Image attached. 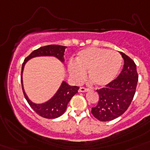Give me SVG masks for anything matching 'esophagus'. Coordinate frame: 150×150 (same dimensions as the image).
Segmentation results:
<instances>
[{"label": "esophagus", "mask_w": 150, "mask_h": 150, "mask_svg": "<svg viewBox=\"0 0 150 150\" xmlns=\"http://www.w3.org/2000/svg\"><path fill=\"white\" fill-rule=\"evenodd\" d=\"M79 91L82 92V93H84V92L88 91V89H87V88H85V87H80L79 89Z\"/></svg>", "instance_id": "esophagus-1"}]
</instances>
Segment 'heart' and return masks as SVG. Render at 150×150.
<instances>
[{
  "label": "heart",
  "mask_w": 150,
  "mask_h": 150,
  "mask_svg": "<svg viewBox=\"0 0 150 150\" xmlns=\"http://www.w3.org/2000/svg\"><path fill=\"white\" fill-rule=\"evenodd\" d=\"M122 65V57L119 53L97 47H89L79 51L75 62L68 64L71 77L80 82L88 76L98 86L109 84L116 78Z\"/></svg>",
  "instance_id": "obj_1"
}]
</instances>
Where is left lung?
Instances as JSON below:
<instances>
[{
	"mask_svg": "<svg viewBox=\"0 0 150 150\" xmlns=\"http://www.w3.org/2000/svg\"><path fill=\"white\" fill-rule=\"evenodd\" d=\"M124 59V68L118 75L102 89H97L98 103L92 108L94 117L100 121H109L121 116L127 110L135 96L138 75L132 59L120 52Z\"/></svg>",
	"mask_w": 150,
	"mask_h": 150,
	"instance_id": "8db88e82",
	"label": "left lung"
}]
</instances>
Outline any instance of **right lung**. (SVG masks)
Segmentation results:
<instances>
[{"label":"right lung","instance_id":"add662e5","mask_svg":"<svg viewBox=\"0 0 150 150\" xmlns=\"http://www.w3.org/2000/svg\"><path fill=\"white\" fill-rule=\"evenodd\" d=\"M67 47L61 45H47L33 50L26 58H25L24 62L22 64V73H21V82H22V91L24 93L25 98L27 100V102L29 106L33 108L34 111L40 116L44 118L53 119L57 118L64 113L67 108V105L70 101L75 93H77L78 90L79 89V86H71L65 82H62L60 89L57 93L54 96L53 98L50 99L47 103H42V104H36L32 103L29 98L27 97L26 94L25 93L23 89V85H22V71L24 68L25 64L29 59L39 56H54L61 61H64V52Z\"/></svg>","mask_w":150,"mask_h":150}]
</instances>
